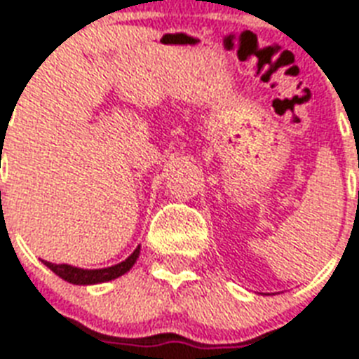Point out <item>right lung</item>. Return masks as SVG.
Masks as SVG:
<instances>
[{"label":"right lung","instance_id":"1","mask_svg":"<svg viewBox=\"0 0 359 359\" xmlns=\"http://www.w3.org/2000/svg\"><path fill=\"white\" fill-rule=\"evenodd\" d=\"M140 245L135 248L134 253L124 259L123 262L115 264V266L108 268H97V270H87V268H78L70 266V264H53V262L42 261L46 264L53 273H57L59 278L69 281L72 285H97V283H106V281H111V279H117L121 276L128 272L130 268L134 266L137 257H140Z\"/></svg>","mask_w":359,"mask_h":359}]
</instances>
